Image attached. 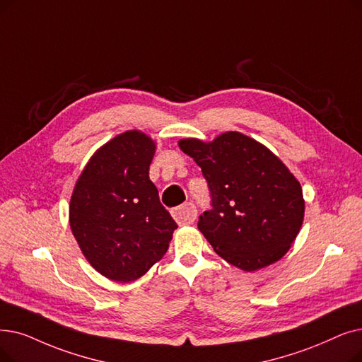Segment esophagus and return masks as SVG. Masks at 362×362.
I'll list each match as a JSON object with an SVG mask.
<instances>
[{
    "label": "esophagus",
    "instance_id": "1",
    "mask_svg": "<svg viewBox=\"0 0 362 362\" xmlns=\"http://www.w3.org/2000/svg\"><path fill=\"white\" fill-rule=\"evenodd\" d=\"M173 217L180 226L192 225L197 218V209L192 202H185L180 207L173 210Z\"/></svg>",
    "mask_w": 362,
    "mask_h": 362
}]
</instances>
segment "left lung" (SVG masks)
Instances as JSON below:
<instances>
[{"label": "left lung", "instance_id": "obj_1", "mask_svg": "<svg viewBox=\"0 0 362 362\" xmlns=\"http://www.w3.org/2000/svg\"><path fill=\"white\" fill-rule=\"evenodd\" d=\"M179 148L201 167L211 206L198 229L216 253L253 272L278 262L290 250L305 217L300 182L278 156L240 132L211 142L187 137Z\"/></svg>", "mask_w": 362, "mask_h": 362}]
</instances>
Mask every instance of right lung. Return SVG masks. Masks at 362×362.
I'll use <instances>...</instances> for the list:
<instances>
[{
	"label": "right lung",
	"instance_id": "add662e5",
	"mask_svg": "<svg viewBox=\"0 0 362 362\" xmlns=\"http://www.w3.org/2000/svg\"><path fill=\"white\" fill-rule=\"evenodd\" d=\"M153 140L124 132L93 153L69 202V225L84 257L118 282L144 276L167 253L177 228L149 179Z\"/></svg>",
	"mask_w": 362,
	"mask_h": 362
}]
</instances>
